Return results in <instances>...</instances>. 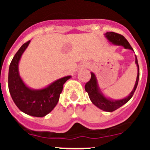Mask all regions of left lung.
<instances>
[{
    "label": "left lung",
    "mask_w": 150,
    "mask_h": 150,
    "mask_svg": "<svg viewBox=\"0 0 150 150\" xmlns=\"http://www.w3.org/2000/svg\"><path fill=\"white\" fill-rule=\"evenodd\" d=\"M105 37L109 40V41L112 42L114 44L121 45V46H124L125 49H129V50H133L131 45L128 42V40L121 34L115 32H107L105 34ZM135 62L137 64L138 71H137V76L134 87V89L132 91V93L130 94L127 98L121 99V100H112L105 98L103 95V94L99 91L95 75L93 73H91V79L85 85V89H86V91L88 92V97H89L91 101L93 103V104H95L96 107L100 108V110H103L107 111V112H112V111L117 110L118 108L121 107L125 104H126L127 102L132 98L135 90L137 88V84H138L139 76H140L138 62H137V59L136 56H135Z\"/></svg>",
    "instance_id": "1"
}]
</instances>
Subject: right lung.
<instances>
[{"label": "right lung", "instance_id": "right-lung-1", "mask_svg": "<svg viewBox=\"0 0 150 150\" xmlns=\"http://www.w3.org/2000/svg\"><path fill=\"white\" fill-rule=\"evenodd\" d=\"M29 43L30 40L24 43L13 57L9 68L8 87L13 101L21 111L30 116L43 117L51 112L58 104L63 85L71 76L61 78L40 90H33L26 86L19 76L18 65Z\"/></svg>", "mask_w": 150, "mask_h": 150}]
</instances>
